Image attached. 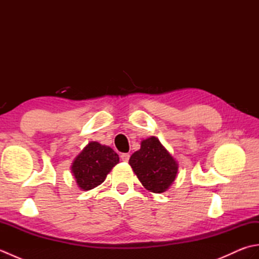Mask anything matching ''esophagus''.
I'll use <instances>...</instances> for the list:
<instances>
[{"label": "esophagus", "mask_w": 259, "mask_h": 259, "mask_svg": "<svg viewBox=\"0 0 259 259\" xmlns=\"http://www.w3.org/2000/svg\"><path fill=\"white\" fill-rule=\"evenodd\" d=\"M129 158H130L129 153H121V159H122L123 161H128Z\"/></svg>", "instance_id": "obj_1"}]
</instances>
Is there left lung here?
<instances>
[{
  "label": "left lung",
  "mask_w": 259,
  "mask_h": 259,
  "mask_svg": "<svg viewBox=\"0 0 259 259\" xmlns=\"http://www.w3.org/2000/svg\"><path fill=\"white\" fill-rule=\"evenodd\" d=\"M129 164L147 190L161 194L169 189L178 172V163L156 137L141 141Z\"/></svg>",
  "instance_id": "obj_1"
}]
</instances>
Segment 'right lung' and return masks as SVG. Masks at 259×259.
<instances>
[{
  "label": "right lung",
  "mask_w": 259,
  "mask_h": 259,
  "mask_svg": "<svg viewBox=\"0 0 259 259\" xmlns=\"http://www.w3.org/2000/svg\"><path fill=\"white\" fill-rule=\"evenodd\" d=\"M118 162L119 156L111 148L91 141L74 159L71 172L80 189L90 190L101 185Z\"/></svg>",
  "instance_id": "1"
}]
</instances>
